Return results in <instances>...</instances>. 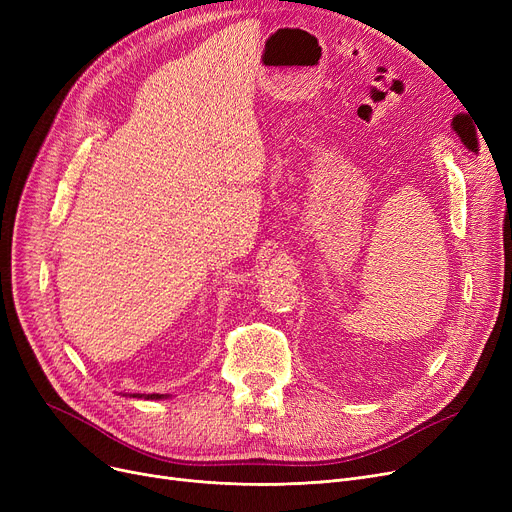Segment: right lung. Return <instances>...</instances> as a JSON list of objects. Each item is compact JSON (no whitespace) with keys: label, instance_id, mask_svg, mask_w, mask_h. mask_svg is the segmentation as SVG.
<instances>
[{"label":"right lung","instance_id":"right-lung-1","mask_svg":"<svg viewBox=\"0 0 512 512\" xmlns=\"http://www.w3.org/2000/svg\"><path fill=\"white\" fill-rule=\"evenodd\" d=\"M132 396H134V398H137V394H132ZM139 398H141V396H139ZM147 398H155V400H157V398H164V394H149Z\"/></svg>","mask_w":512,"mask_h":512}]
</instances>
